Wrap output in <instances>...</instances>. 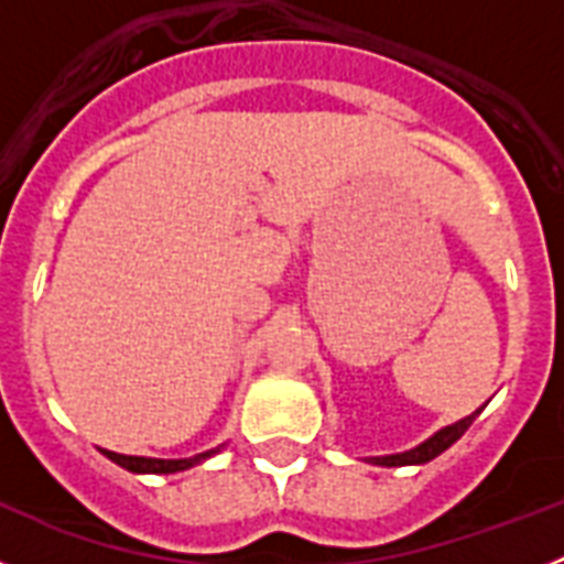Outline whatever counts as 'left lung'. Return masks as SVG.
Returning <instances> with one entry per match:
<instances>
[{"label":"left lung","instance_id":"1","mask_svg":"<svg viewBox=\"0 0 564 564\" xmlns=\"http://www.w3.org/2000/svg\"><path fill=\"white\" fill-rule=\"evenodd\" d=\"M482 406H486V403H482ZM482 406H480V410L471 412V415L460 417V421H455V423H449V426H443V430H437L435 435H430V437H426V441H421V443H417V446H412V449L395 452V455L364 457V460H367V463H376V466H387V468H395V466H421V463L435 460L437 455H443V452L449 449L452 443L460 441V435L468 430V426H471V421H475V417L480 415Z\"/></svg>","mask_w":564,"mask_h":564}]
</instances>
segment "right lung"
<instances>
[{"mask_svg": "<svg viewBox=\"0 0 564 564\" xmlns=\"http://www.w3.org/2000/svg\"><path fill=\"white\" fill-rule=\"evenodd\" d=\"M223 446H226V443H223ZM223 446H217V449L203 452V455L181 457V460H163V457L118 455V452H109V449H101V455L109 457V460H112V463H118V466H121V468H127V471H132V475H177V471H186V468L200 466V463H206L208 457L217 455V452H220Z\"/></svg>", "mask_w": 564, "mask_h": 564, "instance_id": "obj_1", "label": "right lung"}]
</instances>
